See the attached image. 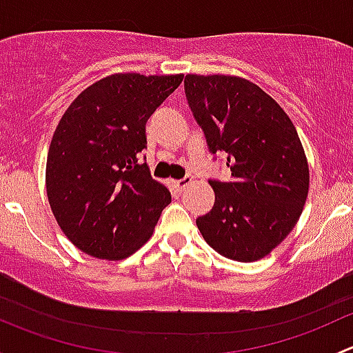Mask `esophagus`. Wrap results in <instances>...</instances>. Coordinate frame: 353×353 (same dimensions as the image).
Returning a JSON list of instances; mask_svg holds the SVG:
<instances>
[{"instance_id":"obj_1","label":"esophagus","mask_w":353,"mask_h":353,"mask_svg":"<svg viewBox=\"0 0 353 353\" xmlns=\"http://www.w3.org/2000/svg\"><path fill=\"white\" fill-rule=\"evenodd\" d=\"M191 183H193V177L186 176V177H183V179H177L176 183H174V186H176L179 191H184Z\"/></svg>"}]
</instances>
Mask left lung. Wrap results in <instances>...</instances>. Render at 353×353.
Returning <instances> with one entry per match:
<instances>
[{"label": "left lung", "instance_id": "8db88e82", "mask_svg": "<svg viewBox=\"0 0 353 353\" xmlns=\"http://www.w3.org/2000/svg\"><path fill=\"white\" fill-rule=\"evenodd\" d=\"M184 92L212 155H225L227 183L210 179L213 208L198 216L219 254L256 261L297 223L309 191V167L295 126L258 85L225 74H186Z\"/></svg>", "mask_w": 353, "mask_h": 353}]
</instances>
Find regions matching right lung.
Segmentation results:
<instances>
[{
  "mask_svg": "<svg viewBox=\"0 0 353 353\" xmlns=\"http://www.w3.org/2000/svg\"><path fill=\"white\" fill-rule=\"evenodd\" d=\"M183 74H110L63 114L48 154L46 190L65 236L99 259H123L150 239L170 203L138 155L145 124Z\"/></svg>",
  "mask_w": 353,
  "mask_h": 353,
  "instance_id": "add662e5",
  "label": "right lung"
}]
</instances>
